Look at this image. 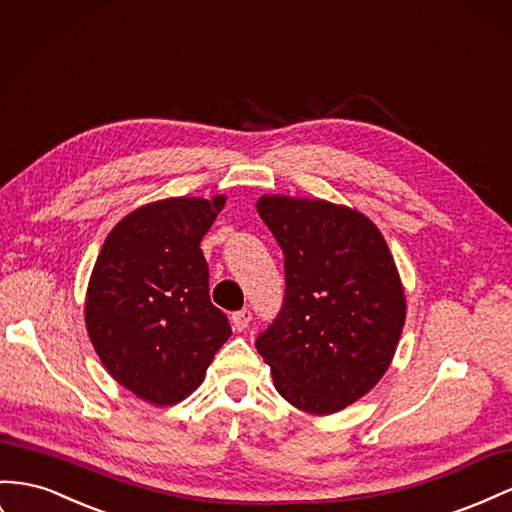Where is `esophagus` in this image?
I'll return each instance as SVG.
<instances>
[{
  "instance_id": "obj_1",
  "label": "esophagus",
  "mask_w": 512,
  "mask_h": 512,
  "mask_svg": "<svg viewBox=\"0 0 512 512\" xmlns=\"http://www.w3.org/2000/svg\"><path fill=\"white\" fill-rule=\"evenodd\" d=\"M250 321H252L250 310H239V312L232 314V327L237 331H245L247 325H250Z\"/></svg>"
}]
</instances>
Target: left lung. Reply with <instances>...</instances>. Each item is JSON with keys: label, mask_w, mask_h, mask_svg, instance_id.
Here are the masks:
<instances>
[{"label": "left lung", "mask_w": 512, "mask_h": 512, "mask_svg": "<svg viewBox=\"0 0 512 512\" xmlns=\"http://www.w3.org/2000/svg\"><path fill=\"white\" fill-rule=\"evenodd\" d=\"M258 215L284 252L280 316L256 340L275 390L329 416L366 396L390 368L407 299L381 230L357 209L260 196Z\"/></svg>", "instance_id": "1"}]
</instances>
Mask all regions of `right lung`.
Wrapping results in <instances>:
<instances>
[{
  "instance_id": "1",
  "label": "right lung",
  "mask_w": 512,
  "mask_h": 512,
  "mask_svg": "<svg viewBox=\"0 0 512 512\" xmlns=\"http://www.w3.org/2000/svg\"><path fill=\"white\" fill-rule=\"evenodd\" d=\"M226 196L165 198L107 234L86 290V329L101 364L150 405L181 403L230 338L209 297L200 241Z\"/></svg>"
}]
</instances>
